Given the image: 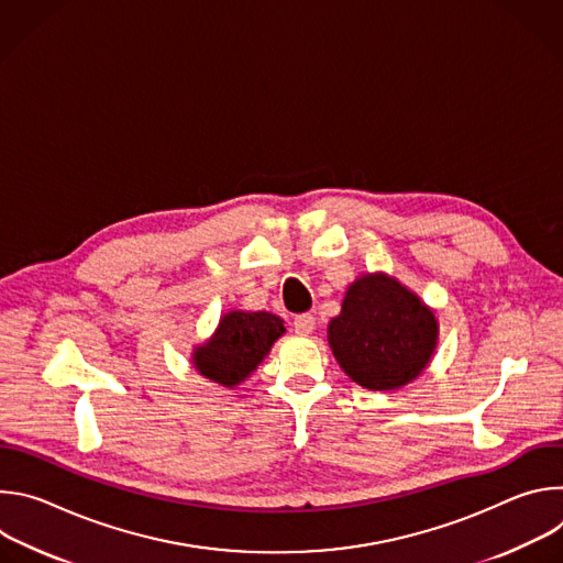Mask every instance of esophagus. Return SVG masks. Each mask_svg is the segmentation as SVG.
I'll return each instance as SVG.
<instances>
[{
  "label": "esophagus",
  "instance_id": "34e87169",
  "mask_svg": "<svg viewBox=\"0 0 563 563\" xmlns=\"http://www.w3.org/2000/svg\"><path fill=\"white\" fill-rule=\"evenodd\" d=\"M316 328V318L311 313H300L294 318V332L300 334V336H307L311 334Z\"/></svg>",
  "mask_w": 563,
  "mask_h": 563
}]
</instances>
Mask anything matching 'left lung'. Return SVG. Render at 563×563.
I'll list each match as a JSON object with an SVG mask.
<instances>
[{
    "label": "left lung",
    "mask_w": 563,
    "mask_h": 563,
    "mask_svg": "<svg viewBox=\"0 0 563 563\" xmlns=\"http://www.w3.org/2000/svg\"><path fill=\"white\" fill-rule=\"evenodd\" d=\"M343 372L365 389H398L430 363L439 323L434 311L387 274L356 278L328 328Z\"/></svg>",
    "instance_id": "obj_1"
}]
</instances>
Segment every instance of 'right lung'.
<instances>
[{"label":"right lung","instance_id":"add662e5","mask_svg":"<svg viewBox=\"0 0 563 563\" xmlns=\"http://www.w3.org/2000/svg\"><path fill=\"white\" fill-rule=\"evenodd\" d=\"M285 334L283 318L269 311H229L213 336L194 350V367L222 387L243 383Z\"/></svg>","mask_w":563,"mask_h":563}]
</instances>
